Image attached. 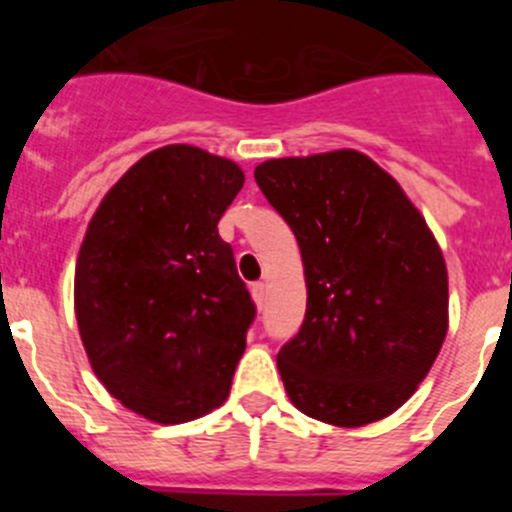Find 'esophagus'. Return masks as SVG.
<instances>
[{
    "label": "esophagus",
    "instance_id": "esophagus-1",
    "mask_svg": "<svg viewBox=\"0 0 512 512\" xmlns=\"http://www.w3.org/2000/svg\"><path fill=\"white\" fill-rule=\"evenodd\" d=\"M250 292H252V299L262 307V302H265L267 297V282H255V285L250 287Z\"/></svg>",
    "mask_w": 512,
    "mask_h": 512
}]
</instances>
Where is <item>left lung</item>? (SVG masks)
Masks as SVG:
<instances>
[{
  "instance_id": "left-lung-1",
  "label": "left lung",
  "mask_w": 512,
  "mask_h": 512,
  "mask_svg": "<svg viewBox=\"0 0 512 512\" xmlns=\"http://www.w3.org/2000/svg\"><path fill=\"white\" fill-rule=\"evenodd\" d=\"M255 180L302 252L307 312L277 354L309 418L359 428L394 414L448 332V272L399 183L364 153L272 158Z\"/></svg>"
}]
</instances>
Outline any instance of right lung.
Listing matches in <instances>:
<instances>
[{"mask_svg":"<svg viewBox=\"0 0 512 512\" xmlns=\"http://www.w3.org/2000/svg\"><path fill=\"white\" fill-rule=\"evenodd\" d=\"M232 160L188 143L143 156L86 227L74 309L91 369L126 409L185 423L225 404L255 304L218 223Z\"/></svg>","mask_w":512,"mask_h":512,"instance_id":"right-lung-1","label":"right lung"}]
</instances>
